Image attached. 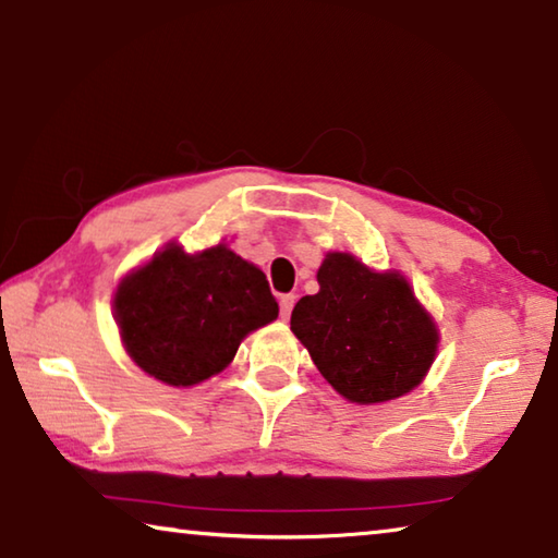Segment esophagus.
<instances>
[{"instance_id":"34e87169","label":"esophagus","mask_w":558,"mask_h":558,"mask_svg":"<svg viewBox=\"0 0 558 558\" xmlns=\"http://www.w3.org/2000/svg\"><path fill=\"white\" fill-rule=\"evenodd\" d=\"M295 295H280V317L282 319H288L290 317V313H292V307H295Z\"/></svg>"}]
</instances>
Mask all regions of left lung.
Returning <instances> with one entry per match:
<instances>
[{
	"label": "left lung",
	"instance_id": "obj_1",
	"mask_svg": "<svg viewBox=\"0 0 558 558\" xmlns=\"http://www.w3.org/2000/svg\"><path fill=\"white\" fill-rule=\"evenodd\" d=\"M319 292L298 300L290 329L337 393L359 405L413 391L438 352V325L399 270L327 253Z\"/></svg>",
	"mask_w": 558,
	"mask_h": 558
}]
</instances>
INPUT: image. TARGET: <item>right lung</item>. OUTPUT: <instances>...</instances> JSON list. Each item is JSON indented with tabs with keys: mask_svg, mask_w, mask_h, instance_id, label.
Segmentation results:
<instances>
[{
	"mask_svg": "<svg viewBox=\"0 0 558 558\" xmlns=\"http://www.w3.org/2000/svg\"><path fill=\"white\" fill-rule=\"evenodd\" d=\"M112 310L132 362L177 389L223 372L243 339L278 317L266 272L226 243L199 253L167 243L118 282Z\"/></svg>",
	"mask_w": 558,
	"mask_h": 558,
	"instance_id": "1",
	"label": "right lung"
}]
</instances>
